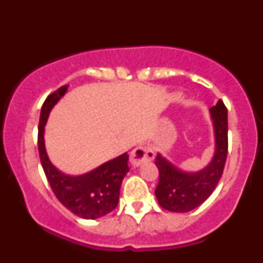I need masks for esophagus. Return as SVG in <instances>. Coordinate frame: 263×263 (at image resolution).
<instances>
[{
  "label": "esophagus",
  "instance_id": "34e87169",
  "mask_svg": "<svg viewBox=\"0 0 263 263\" xmlns=\"http://www.w3.org/2000/svg\"><path fill=\"white\" fill-rule=\"evenodd\" d=\"M154 156H155V153L152 149V147L138 146L131 152L130 160H131V163L133 165L138 166L141 163H144V162L152 161L153 159H154Z\"/></svg>",
  "mask_w": 263,
  "mask_h": 263
}]
</instances>
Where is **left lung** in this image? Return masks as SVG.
I'll return each instance as SVG.
<instances>
[{"label": "left lung", "mask_w": 263, "mask_h": 263, "mask_svg": "<svg viewBox=\"0 0 263 263\" xmlns=\"http://www.w3.org/2000/svg\"><path fill=\"white\" fill-rule=\"evenodd\" d=\"M216 152L206 169L200 173H183L164 157L157 154L159 184L155 195L162 208L169 212L186 213L206 201L221 179L228 156V109L221 99L212 107Z\"/></svg>", "instance_id": "8db88e82"}]
</instances>
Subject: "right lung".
Instances as JSON below:
<instances>
[{"instance_id":"1","label":"right lung","mask_w":263,"mask_h":263,"mask_svg":"<svg viewBox=\"0 0 263 263\" xmlns=\"http://www.w3.org/2000/svg\"><path fill=\"white\" fill-rule=\"evenodd\" d=\"M69 85H64L49 94L41 108L37 127V148L40 161L52 192L64 207L77 216L95 219L109 214L116 208L123 178L130 170L127 153L107 162L83 176L62 174L51 164L45 149V124L54 104L63 97Z\"/></svg>"}]
</instances>
